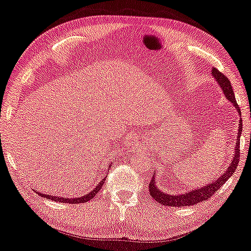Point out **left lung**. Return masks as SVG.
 I'll return each instance as SVG.
<instances>
[{"instance_id": "1", "label": "left lung", "mask_w": 251, "mask_h": 251, "mask_svg": "<svg viewBox=\"0 0 251 251\" xmlns=\"http://www.w3.org/2000/svg\"><path fill=\"white\" fill-rule=\"evenodd\" d=\"M212 75L213 78L216 79L217 83H218L220 88L227 100L232 103L233 106L236 109V111L240 116H241V111H240L238 103H236L234 92H233L232 86H230L229 80L226 78L225 75H223L222 72H219L217 69H212ZM239 129H238V136H236V142H235V149H234V156H233L232 160H230L229 165L227 166L225 173H223L222 176H219L218 179L212 181L210 180L208 185L202 186L201 188H196L192 190H187V192H182L180 194H168L166 192H163L160 190L158 187H157V182L155 179V176H152L151 181L149 183V193L150 196L155 200L156 202L160 203L162 205H168V206H179V208H182V206H189L198 204L200 202L205 201L211 198V196L215 194L217 190H218L220 187H222L224 183H225L227 180H228L230 176H232L233 173L235 172L236 168H238L239 164V157H240V136H241L242 133V119L240 118L239 122Z\"/></svg>"}]
</instances>
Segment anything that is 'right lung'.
<instances>
[{
    "label": "right lung",
    "mask_w": 251,
    "mask_h": 251,
    "mask_svg": "<svg viewBox=\"0 0 251 251\" xmlns=\"http://www.w3.org/2000/svg\"><path fill=\"white\" fill-rule=\"evenodd\" d=\"M104 181H105V176H103L102 181L99 183L98 186L95 187L94 189L92 190V192H89L88 194H86V195H82L80 196V198H73V199H68V198H59V196H53V195H46V194H41V193H38L41 198H46L48 200H52V201L55 202H64V203H71V204H79V203H85V202H88L91 201L92 199H94L96 195H98L100 190H101V187L104 185Z\"/></svg>",
    "instance_id": "right-lung-1"
}]
</instances>
